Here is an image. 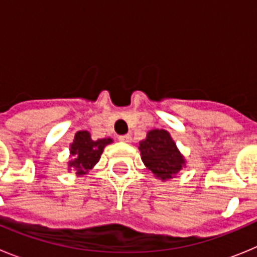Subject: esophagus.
Segmentation results:
<instances>
[{"mask_svg": "<svg viewBox=\"0 0 257 257\" xmlns=\"http://www.w3.org/2000/svg\"><path fill=\"white\" fill-rule=\"evenodd\" d=\"M118 140L122 143H130L131 142V135L130 134H126V135H119L118 136Z\"/></svg>", "mask_w": 257, "mask_h": 257, "instance_id": "esophagus-1", "label": "esophagus"}]
</instances>
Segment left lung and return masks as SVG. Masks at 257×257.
Returning a JSON list of instances; mask_svg holds the SVG:
<instances>
[{"label":"left lung","instance_id":"obj_1","mask_svg":"<svg viewBox=\"0 0 257 257\" xmlns=\"http://www.w3.org/2000/svg\"><path fill=\"white\" fill-rule=\"evenodd\" d=\"M139 149L144 165L161 180L171 179L185 163L170 134L165 130L149 131L147 139L140 142Z\"/></svg>","mask_w":257,"mask_h":257}]
</instances>
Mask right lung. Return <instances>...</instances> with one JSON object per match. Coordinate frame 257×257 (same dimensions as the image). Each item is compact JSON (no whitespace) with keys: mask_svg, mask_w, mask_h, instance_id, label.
Masks as SVG:
<instances>
[{"mask_svg":"<svg viewBox=\"0 0 257 257\" xmlns=\"http://www.w3.org/2000/svg\"><path fill=\"white\" fill-rule=\"evenodd\" d=\"M112 143V139H99L96 142L91 139L87 131H78L70 144V154L73 160L69 162V167L74 169L77 175H83L91 170L100 158L105 145Z\"/></svg>","mask_w":257,"mask_h":257,"instance_id":"add662e5","label":"right lung"}]
</instances>
